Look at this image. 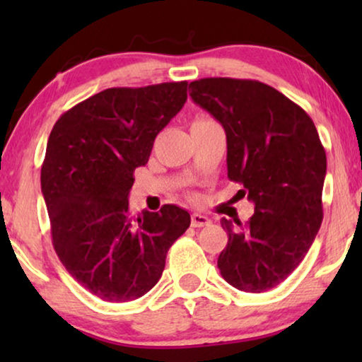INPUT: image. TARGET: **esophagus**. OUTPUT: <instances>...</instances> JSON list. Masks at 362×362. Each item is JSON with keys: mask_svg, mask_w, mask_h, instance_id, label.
Here are the masks:
<instances>
[{"mask_svg": "<svg viewBox=\"0 0 362 362\" xmlns=\"http://www.w3.org/2000/svg\"><path fill=\"white\" fill-rule=\"evenodd\" d=\"M211 224V219L207 216H202V214H194L191 216V226L192 227H204V226H209Z\"/></svg>", "mask_w": 362, "mask_h": 362, "instance_id": "esophagus-1", "label": "esophagus"}]
</instances>
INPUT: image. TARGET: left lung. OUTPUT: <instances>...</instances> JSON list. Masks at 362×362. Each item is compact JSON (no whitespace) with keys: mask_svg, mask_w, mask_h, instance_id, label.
I'll list each match as a JSON object with an SVG mask.
<instances>
[{"mask_svg":"<svg viewBox=\"0 0 362 362\" xmlns=\"http://www.w3.org/2000/svg\"><path fill=\"white\" fill-rule=\"evenodd\" d=\"M189 88L224 127L227 176L255 206L245 226L221 221L229 240L217 267L235 288L269 291L300 265L320 230L325 148L308 113L267 83L207 77Z\"/></svg>","mask_w":362,"mask_h":362,"instance_id":"left-lung-1","label":"left lung"}]
</instances>
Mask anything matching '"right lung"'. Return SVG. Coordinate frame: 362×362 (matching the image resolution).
Returning a JSON list of instances; mask_svg holds the SVG:
<instances>
[{
	"mask_svg": "<svg viewBox=\"0 0 362 362\" xmlns=\"http://www.w3.org/2000/svg\"><path fill=\"white\" fill-rule=\"evenodd\" d=\"M187 82L113 87L62 113L41 168L54 250L83 288L110 303L140 298L158 284L166 254L191 224L165 204L132 216L133 171L187 98Z\"/></svg>",
	"mask_w": 362,
	"mask_h": 362,
	"instance_id": "add662e5",
	"label": "right lung"
}]
</instances>
